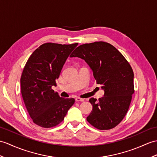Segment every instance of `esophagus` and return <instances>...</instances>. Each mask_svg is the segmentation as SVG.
<instances>
[{
	"instance_id": "esophagus-1",
	"label": "esophagus",
	"mask_w": 157,
	"mask_h": 157,
	"mask_svg": "<svg viewBox=\"0 0 157 157\" xmlns=\"http://www.w3.org/2000/svg\"><path fill=\"white\" fill-rule=\"evenodd\" d=\"M75 101H84V99H83V98H81L79 97H77L75 98Z\"/></svg>"
}]
</instances>
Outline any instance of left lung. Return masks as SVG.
Here are the masks:
<instances>
[{"instance_id": "left-lung-1", "label": "left lung", "mask_w": 157, "mask_h": 157, "mask_svg": "<svg viewBox=\"0 0 157 157\" xmlns=\"http://www.w3.org/2000/svg\"><path fill=\"white\" fill-rule=\"evenodd\" d=\"M70 56L84 59L104 90L98 101L90 99L93 108L87 121L99 130L114 128L126 116L134 92L130 65L116 47L104 41L79 45Z\"/></svg>"}]
</instances>
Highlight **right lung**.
I'll list each match as a JSON object with an SVG mask.
<instances>
[{
	"mask_svg": "<svg viewBox=\"0 0 157 157\" xmlns=\"http://www.w3.org/2000/svg\"><path fill=\"white\" fill-rule=\"evenodd\" d=\"M77 45L44 43L25 64L21 78V94L33 121L43 128L59 124L75 102L74 98H61L52 87L56 86L65 61Z\"/></svg>",
	"mask_w": 157,
	"mask_h": 157,
	"instance_id": "right-lung-1",
	"label": "right lung"
}]
</instances>
